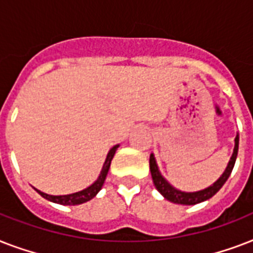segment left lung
Instances as JSON below:
<instances>
[{
    "mask_svg": "<svg viewBox=\"0 0 253 253\" xmlns=\"http://www.w3.org/2000/svg\"><path fill=\"white\" fill-rule=\"evenodd\" d=\"M238 148H239V136L236 135L235 138V148H234V154H232L231 159H230V163H228L227 168L224 170V173L220 176V178L216 182L209 186L208 189L205 190H201V192L196 193H184L177 190V189L172 188L170 185L167 182L163 176L159 172L158 166H156V162H155L154 155L150 156V170H151V176H152V180H154V184L156 186L159 192L162 193L163 196L166 197V200L170 201L173 204H180V205H196L200 204V202H204V201L211 198L214 194H215L218 190H219L223 184L227 181V178L230 177L232 172V168L235 166L236 162V156H238Z\"/></svg>",
    "mask_w": 253,
    "mask_h": 253,
    "instance_id": "1",
    "label": "left lung"
}]
</instances>
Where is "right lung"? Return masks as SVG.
I'll list each match as a JSON object with an SVG mask.
<instances>
[{"label":"right lung","instance_id":"1","mask_svg":"<svg viewBox=\"0 0 253 253\" xmlns=\"http://www.w3.org/2000/svg\"><path fill=\"white\" fill-rule=\"evenodd\" d=\"M117 148H118V146H114L110 151H109L106 162H105V164H103L102 167V170H101V174H99V177L97 178V181H95L94 184H91L89 188L84 189V190H81V192L73 193V194H68V196H49V194H45V193L41 192V190H38V189L37 192L39 193L43 198H45V200H48L51 201V202H55V204L59 205H80L84 204V202H87V201H90L91 198L95 197V194L101 190V188H102L107 172H109V168H110L111 160L114 158V154L115 151H117Z\"/></svg>","mask_w":253,"mask_h":253}]
</instances>
